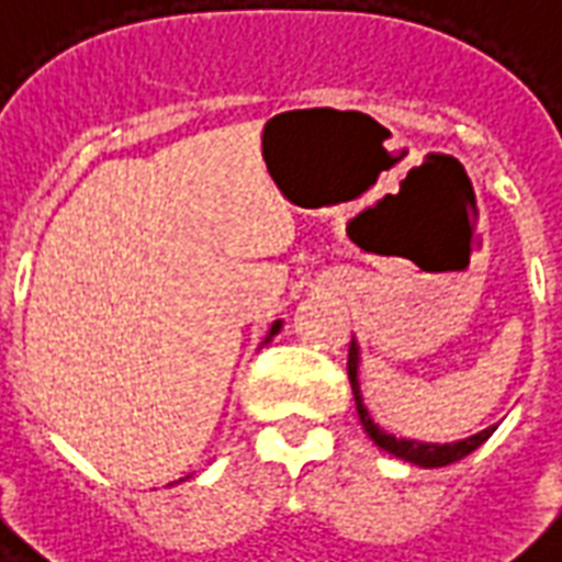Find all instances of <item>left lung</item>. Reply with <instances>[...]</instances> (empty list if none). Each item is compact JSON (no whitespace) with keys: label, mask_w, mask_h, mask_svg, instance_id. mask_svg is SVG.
<instances>
[{"label":"left lung","mask_w":562,"mask_h":562,"mask_svg":"<svg viewBox=\"0 0 562 562\" xmlns=\"http://www.w3.org/2000/svg\"><path fill=\"white\" fill-rule=\"evenodd\" d=\"M358 364H361V346L352 337V346H349V382H352V394H355V406H358V418L364 424L367 436L376 442L382 451H389L394 458L406 460V463H415V467H424V470H436V467H448V463H454V460L467 458L470 451L482 446L487 436L494 434V427H484L482 434H472L467 439H458V442H418V439H397L389 430H382L370 413H367L364 397H361V382H358Z\"/></svg>","instance_id":"left-lung-1"}]
</instances>
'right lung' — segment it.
Listing matches in <instances>:
<instances>
[{
    "label": "right lung",
    "mask_w": 562,
    "mask_h": 562,
    "mask_svg": "<svg viewBox=\"0 0 562 562\" xmlns=\"http://www.w3.org/2000/svg\"><path fill=\"white\" fill-rule=\"evenodd\" d=\"M280 328H282V322H280V318H277V322H273V325H270V330H268V337H265V342L273 340V337H277V334H280Z\"/></svg>",
    "instance_id": "right-lung-1"
}]
</instances>
